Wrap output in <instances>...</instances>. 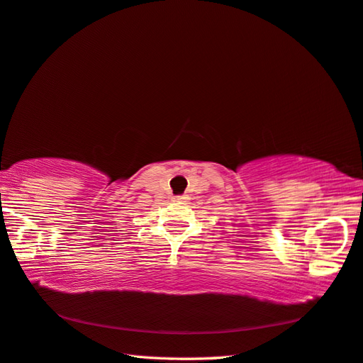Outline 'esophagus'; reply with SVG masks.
<instances>
[{"mask_svg": "<svg viewBox=\"0 0 363 363\" xmlns=\"http://www.w3.org/2000/svg\"><path fill=\"white\" fill-rule=\"evenodd\" d=\"M186 197H177V200H184Z\"/></svg>", "mask_w": 363, "mask_h": 363, "instance_id": "obj_1", "label": "esophagus"}]
</instances>
